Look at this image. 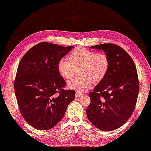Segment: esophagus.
<instances>
[{"mask_svg": "<svg viewBox=\"0 0 151 151\" xmlns=\"http://www.w3.org/2000/svg\"><path fill=\"white\" fill-rule=\"evenodd\" d=\"M82 95V93H80V92H78V91H77L76 92V94H75V96H76V98H78V97H80V96H81Z\"/></svg>", "mask_w": 151, "mask_h": 151, "instance_id": "1", "label": "esophagus"}]
</instances>
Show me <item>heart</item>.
Masks as SVG:
<instances>
[{
    "mask_svg": "<svg viewBox=\"0 0 151 151\" xmlns=\"http://www.w3.org/2000/svg\"><path fill=\"white\" fill-rule=\"evenodd\" d=\"M109 65V59L105 53L78 47L69 53V59L63 57L59 60L57 68L63 78L70 79L76 68H80L79 72L82 76L69 80L68 86L82 92L86 91L92 82L98 83L105 78Z\"/></svg>",
    "mask_w": 151,
    "mask_h": 151,
    "instance_id": "heart-1",
    "label": "heart"
}]
</instances>
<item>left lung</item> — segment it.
<instances>
[{
	"mask_svg": "<svg viewBox=\"0 0 151 151\" xmlns=\"http://www.w3.org/2000/svg\"><path fill=\"white\" fill-rule=\"evenodd\" d=\"M90 48L103 50L110 65L105 78L89 93L87 118L100 130L113 131L126 123L134 110L139 92L137 71L129 54L117 45L105 43Z\"/></svg>",
	"mask_w": 151,
	"mask_h": 151,
	"instance_id": "left-lung-1",
	"label": "left lung"
}]
</instances>
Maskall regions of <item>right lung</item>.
I'll return each instance as SVG.
<instances>
[{
    "label": "right lung",
    "instance_id": "right-lung-1",
    "mask_svg": "<svg viewBox=\"0 0 151 151\" xmlns=\"http://www.w3.org/2000/svg\"><path fill=\"white\" fill-rule=\"evenodd\" d=\"M73 47L42 42L30 48L19 63L15 95L23 117L34 128L52 129L75 99V91L63 89L66 83L57 68L59 60Z\"/></svg>",
    "mask_w": 151,
    "mask_h": 151
}]
</instances>
